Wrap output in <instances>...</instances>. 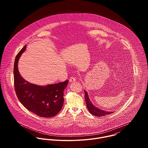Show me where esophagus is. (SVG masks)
<instances>
[{"mask_svg": "<svg viewBox=\"0 0 148 148\" xmlns=\"http://www.w3.org/2000/svg\"><path fill=\"white\" fill-rule=\"evenodd\" d=\"M76 81L75 77H70V82H74V81Z\"/></svg>", "mask_w": 148, "mask_h": 148, "instance_id": "esophagus-1", "label": "esophagus"}]
</instances>
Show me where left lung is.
<instances>
[{
  "label": "left lung",
  "instance_id": "left-lung-1",
  "mask_svg": "<svg viewBox=\"0 0 148 148\" xmlns=\"http://www.w3.org/2000/svg\"><path fill=\"white\" fill-rule=\"evenodd\" d=\"M84 92H85V100L87 104V107L89 111V112L92 114L94 116H103L105 115H108L109 114H111L113 113V112H110V111H106L104 110H102L99 108H98L95 106L91 102L90 98L88 97L87 92L85 90L84 91Z\"/></svg>",
  "mask_w": 148,
  "mask_h": 148
}]
</instances>
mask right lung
<instances>
[{
    "instance_id": "add662e5",
    "label": "right lung",
    "mask_w": 148,
    "mask_h": 148,
    "mask_svg": "<svg viewBox=\"0 0 148 148\" xmlns=\"http://www.w3.org/2000/svg\"><path fill=\"white\" fill-rule=\"evenodd\" d=\"M26 48V46L18 52L14 61V84L17 97L27 110L43 118L54 116L62 107L64 90L69 80L41 86L25 79L19 73L18 61Z\"/></svg>"
}]
</instances>
